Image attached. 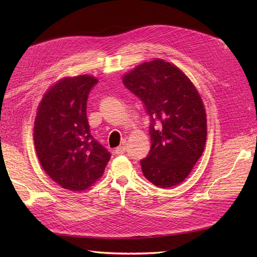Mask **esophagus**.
<instances>
[{
  "label": "esophagus",
  "instance_id": "obj_1",
  "mask_svg": "<svg viewBox=\"0 0 257 257\" xmlns=\"http://www.w3.org/2000/svg\"><path fill=\"white\" fill-rule=\"evenodd\" d=\"M114 153L116 154V155H123L124 153H125V146H118V147H116L115 148V150H114Z\"/></svg>",
  "mask_w": 257,
  "mask_h": 257
}]
</instances>
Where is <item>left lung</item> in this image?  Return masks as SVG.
I'll return each mask as SVG.
<instances>
[{"label":"left lung","mask_w":257,"mask_h":257,"mask_svg":"<svg viewBox=\"0 0 257 257\" xmlns=\"http://www.w3.org/2000/svg\"><path fill=\"white\" fill-rule=\"evenodd\" d=\"M123 84L142 100L150 117L152 147L141 160L143 174L162 189L183 182L201 158L207 136L206 112L195 86L161 59L125 74Z\"/></svg>","instance_id":"left-lung-1"}]
</instances>
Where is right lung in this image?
Wrapping results in <instances>:
<instances>
[{
    "mask_svg": "<svg viewBox=\"0 0 257 257\" xmlns=\"http://www.w3.org/2000/svg\"><path fill=\"white\" fill-rule=\"evenodd\" d=\"M97 78L65 77L43 96L34 141L43 170L63 189L84 191L101 178L111 154L90 134L87 99Z\"/></svg>",
    "mask_w": 257,
    "mask_h": 257,
    "instance_id": "add662e5",
    "label": "right lung"
}]
</instances>
